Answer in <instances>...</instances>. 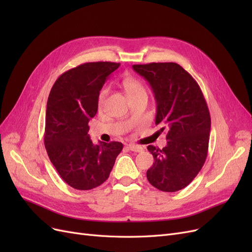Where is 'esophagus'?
<instances>
[{"instance_id": "obj_1", "label": "esophagus", "mask_w": 252, "mask_h": 252, "mask_svg": "<svg viewBox=\"0 0 252 252\" xmlns=\"http://www.w3.org/2000/svg\"><path fill=\"white\" fill-rule=\"evenodd\" d=\"M128 148L130 149L131 151H134V152H142V151H144V148L142 146H139V145H134V144H129L128 145Z\"/></svg>"}]
</instances>
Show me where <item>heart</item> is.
<instances>
[{"label": "heart", "instance_id": "1", "mask_svg": "<svg viewBox=\"0 0 252 252\" xmlns=\"http://www.w3.org/2000/svg\"><path fill=\"white\" fill-rule=\"evenodd\" d=\"M123 87L126 90V93L128 94V96L130 97L136 94H140V93H146L145 91L144 86L142 85V83L136 80L133 77H130V75H127L123 79ZM109 94V87H103L100 91V94H98V100H97V104H98V107L102 108L103 106L106 103V100H107Z\"/></svg>", "mask_w": 252, "mask_h": 252}]
</instances>
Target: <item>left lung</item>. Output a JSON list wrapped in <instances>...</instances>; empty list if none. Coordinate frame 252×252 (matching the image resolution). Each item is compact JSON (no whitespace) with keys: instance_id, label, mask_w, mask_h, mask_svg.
<instances>
[{"instance_id":"1","label":"left lung","mask_w":252,"mask_h":252,"mask_svg":"<svg viewBox=\"0 0 252 252\" xmlns=\"http://www.w3.org/2000/svg\"><path fill=\"white\" fill-rule=\"evenodd\" d=\"M132 68L150 84L157 101L156 125L168 140L163 149L147 147L155 158L147 180L161 191H179L193 181L207 158L211 126L207 103L199 84L177 63Z\"/></svg>"}]
</instances>
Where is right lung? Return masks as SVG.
<instances>
[{
  "mask_svg": "<svg viewBox=\"0 0 252 252\" xmlns=\"http://www.w3.org/2000/svg\"><path fill=\"white\" fill-rule=\"evenodd\" d=\"M120 63H84L58 78L50 90L45 118V148L63 181L78 190H90L108 179L123 144L94 145L88 122L97 111L98 94Z\"/></svg>",
  "mask_w": 252,
  "mask_h": 252,
  "instance_id": "add662e5",
  "label": "right lung"
}]
</instances>
